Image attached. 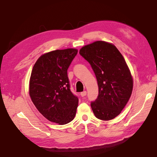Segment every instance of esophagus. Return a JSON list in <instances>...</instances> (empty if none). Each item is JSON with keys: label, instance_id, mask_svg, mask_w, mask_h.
<instances>
[{"label": "esophagus", "instance_id": "34e87169", "mask_svg": "<svg viewBox=\"0 0 157 157\" xmlns=\"http://www.w3.org/2000/svg\"><path fill=\"white\" fill-rule=\"evenodd\" d=\"M80 95L82 96V97H84V96H86V91H83V92H82L81 93H80Z\"/></svg>", "mask_w": 157, "mask_h": 157}]
</instances>
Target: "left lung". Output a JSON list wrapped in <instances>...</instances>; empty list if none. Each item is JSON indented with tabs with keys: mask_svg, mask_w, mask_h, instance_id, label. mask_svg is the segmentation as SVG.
Wrapping results in <instances>:
<instances>
[{
	"mask_svg": "<svg viewBox=\"0 0 157 157\" xmlns=\"http://www.w3.org/2000/svg\"><path fill=\"white\" fill-rule=\"evenodd\" d=\"M79 54L90 64L98 81V98L90 103L94 115L104 121L114 119L132 91V78L125 59L115 45L104 41L86 45Z\"/></svg>",
	"mask_w": 157,
	"mask_h": 157,
	"instance_id": "obj_1",
	"label": "left lung"
}]
</instances>
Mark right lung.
Returning a JSON list of instances; mask_svg holds the SVG:
<instances>
[{
  "mask_svg": "<svg viewBox=\"0 0 157 157\" xmlns=\"http://www.w3.org/2000/svg\"><path fill=\"white\" fill-rule=\"evenodd\" d=\"M78 53L75 49L56 50L41 56L34 64L29 95L45 118L64 125L75 117L79 99L70 90L67 70Z\"/></svg>",
  "mask_w": 157,
  "mask_h": 157,
  "instance_id": "right-lung-1",
  "label": "right lung"
}]
</instances>
